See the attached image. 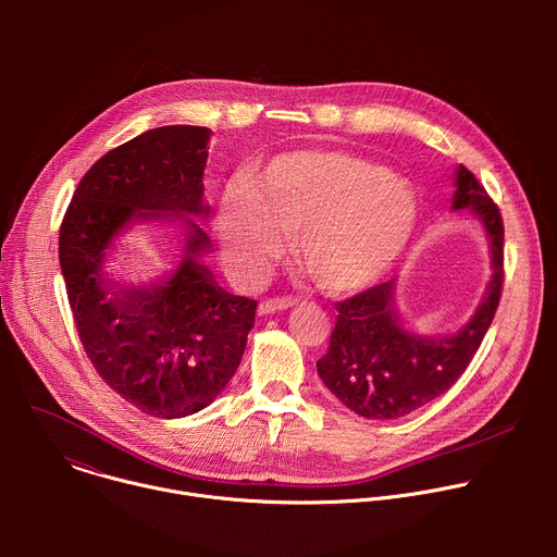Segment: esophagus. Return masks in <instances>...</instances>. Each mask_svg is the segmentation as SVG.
Instances as JSON below:
<instances>
[{
	"instance_id": "1",
	"label": "esophagus",
	"mask_w": 557,
	"mask_h": 557,
	"mask_svg": "<svg viewBox=\"0 0 557 557\" xmlns=\"http://www.w3.org/2000/svg\"><path fill=\"white\" fill-rule=\"evenodd\" d=\"M293 306H295L293 297H273V299L260 301L258 310H260V314H273V312H280V310H288Z\"/></svg>"
}]
</instances>
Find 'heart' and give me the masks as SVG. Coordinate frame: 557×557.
I'll return each mask as SVG.
<instances>
[{"instance_id": "1", "label": "heart", "mask_w": 557, "mask_h": 557, "mask_svg": "<svg viewBox=\"0 0 557 557\" xmlns=\"http://www.w3.org/2000/svg\"><path fill=\"white\" fill-rule=\"evenodd\" d=\"M419 218L412 185L368 158L299 149L262 168L251 191L231 189L215 218L231 269L262 277L295 235L299 269L339 297L374 286L404 256Z\"/></svg>"}]
</instances>
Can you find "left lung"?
I'll list each match as a JSON object with an SVG mask.
<instances>
[{"mask_svg": "<svg viewBox=\"0 0 557 557\" xmlns=\"http://www.w3.org/2000/svg\"><path fill=\"white\" fill-rule=\"evenodd\" d=\"M451 209H469L490 237L492 280L469 320L441 337L408 331L396 308L394 280L337 301L329 352L317 361L326 387L355 414L376 421L406 417L447 392L490 331L503 293L505 226L475 176L458 165Z\"/></svg>", "mask_w": 557, "mask_h": 557, "instance_id": "obj_1", "label": "left lung"}]
</instances>
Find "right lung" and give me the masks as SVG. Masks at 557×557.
Returning <instances> with one entry per match:
<instances>
[{
    "label": "right lung",
    "mask_w": 557,
    "mask_h": 557,
    "mask_svg": "<svg viewBox=\"0 0 557 557\" xmlns=\"http://www.w3.org/2000/svg\"><path fill=\"white\" fill-rule=\"evenodd\" d=\"M211 129L168 125L101 156L78 183L59 231V262L78 339L99 376L158 419L200 412L226 387L256 324V299L222 290L202 258ZM161 221L173 258L151 283L117 277L122 237Z\"/></svg>",
    "instance_id": "1"
}]
</instances>
